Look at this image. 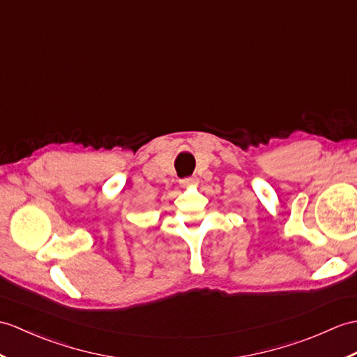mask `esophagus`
Returning <instances> with one entry per match:
<instances>
[{"label":"esophagus","instance_id":"1","mask_svg":"<svg viewBox=\"0 0 357 357\" xmlns=\"http://www.w3.org/2000/svg\"><path fill=\"white\" fill-rule=\"evenodd\" d=\"M182 185H192V184H196L197 182V179L195 178V176H188V178H184V179H181L179 181Z\"/></svg>","mask_w":357,"mask_h":357}]
</instances>
